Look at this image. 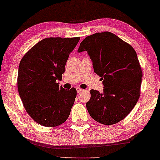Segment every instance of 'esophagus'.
Wrapping results in <instances>:
<instances>
[{"label":"esophagus","instance_id":"esophagus-1","mask_svg":"<svg viewBox=\"0 0 160 160\" xmlns=\"http://www.w3.org/2000/svg\"><path fill=\"white\" fill-rule=\"evenodd\" d=\"M82 91H83V90L82 89V88H77V92H81Z\"/></svg>","mask_w":160,"mask_h":160}]
</instances>
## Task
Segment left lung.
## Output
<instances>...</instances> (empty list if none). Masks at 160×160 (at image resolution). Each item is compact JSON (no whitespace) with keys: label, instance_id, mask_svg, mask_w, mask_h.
Here are the masks:
<instances>
[{"label":"left lung","instance_id":"1","mask_svg":"<svg viewBox=\"0 0 160 160\" xmlns=\"http://www.w3.org/2000/svg\"><path fill=\"white\" fill-rule=\"evenodd\" d=\"M87 51L94 72L101 77L103 92L90 90L86 107L90 116L104 125H113L128 116L139 98L142 70L135 50L109 32L90 35L78 52Z\"/></svg>","mask_w":160,"mask_h":160}]
</instances>
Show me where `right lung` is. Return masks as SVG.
<instances>
[{"instance_id":"right-lung-1","label":"right lung","mask_w":160,"mask_h":160,"mask_svg":"<svg viewBox=\"0 0 160 160\" xmlns=\"http://www.w3.org/2000/svg\"><path fill=\"white\" fill-rule=\"evenodd\" d=\"M80 37L45 38L24 54L18 67L17 86L26 111L36 122L54 127L65 122L77 95L59 86L67 61Z\"/></svg>"}]
</instances>
